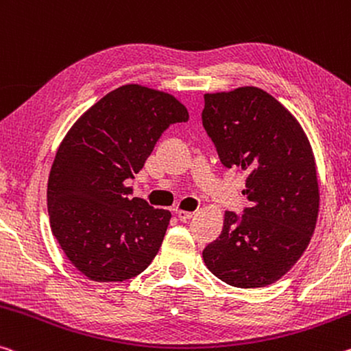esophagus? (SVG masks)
Returning a JSON list of instances; mask_svg holds the SVG:
<instances>
[{
    "label": "esophagus",
    "mask_w": 351,
    "mask_h": 351,
    "mask_svg": "<svg viewBox=\"0 0 351 351\" xmlns=\"http://www.w3.org/2000/svg\"><path fill=\"white\" fill-rule=\"evenodd\" d=\"M175 214L178 215V219H180L181 221L191 220L192 217H193V213H191V210H182V209H176Z\"/></svg>",
    "instance_id": "obj_1"
}]
</instances>
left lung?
Here are the masks:
<instances>
[{
	"instance_id": "obj_1",
	"label": "left lung",
	"mask_w": 351,
	"mask_h": 351,
	"mask_svg": "<svg viewBox=\"0 0 351 351\" xmlns=\"http://www.w3.org/2000/svg\"><path fill=\"white\" fill-rule=\"evenodd\" d=\"M203 126L221 164L247 171L252 203L226 210L220 236L203 250L208 269L226 285H274L302 258L319 215L311 143L295 117L258 87L206 93Z\"/></svg>"
}]
</instances>
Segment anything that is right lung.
<instances>
[{
	"instance_id": "right-lung-1",
	"label": "right lung",
	"mask_w": 351,
	"mask_h": 351,
	"mask_svg": "<svg viewBox=\"0 0 351 351\" xmlns=\"http://www.w3.org/2000/svg\"><path fill=\"white\" fill-rule=\"evenodd\" d=\"M189 120L170 93L126 84L87 109L66 132L48 178V215L66 259L98 282L142 274L162 245L171 214L131 198L156 142Z\"/></svg>"
}]
</instances>
